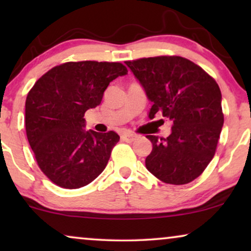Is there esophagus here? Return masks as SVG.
I'll return each instance as SVG.
<instances>
[{"instance_id":"obj_1","label":"esophagus","mask_w":251,"mask_h":251,"mask_svg":"<svg viewBox=\"0 0 251 251\" xmlns=\"http://www.w3.org/2000/svg\"><path fill=\"white\" fill-rule=\"evenodd\" d=\"M121 138L123 140H126V142L131 143V142H133V140L137 139V136L133 135V133H130V132H125L121 135Z\"/></svg>"}]
</instances>
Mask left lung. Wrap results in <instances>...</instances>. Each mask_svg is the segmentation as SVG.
<instances>
[{
	"mask_svg": "<svg viewBox=\"0 0 251 251\" xmlns=\"http://www.w3.org/2000/svg\"><path fill=\"white\" fill-rule=\"evenodd\" d=\"M126 65L152 101L149 118L162 114L174 123L167 138L146 136L153 145L147 170L167 184L194 180L214 157L224 125L218 84L183 57L143 58Z\"/></svg>",
	"mask_w": 251,
	"mask_h": 251,
	"instance_id": "obj_1",
	"label": "left lung"
}]
</instances>
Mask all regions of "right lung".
<instances>
[{"mask_svg": "<svg viewBox=\"0 0 251 251\" xmlns=\"http://www.w3.org/2000/svg\"><path fill=\"white\" fill-rule=\"evenodd\" d=\"M126 74L120 63H66L51 68L30 89L25 104L27 139L52 183L70 190L83 187L107 166L120 136L87 131L83 116L100 104L109 82Z\"/></svg>", "mask_w": 251, "mask_h": 251, "instance_id": "1", "label": "right lung"}]
</instances>
